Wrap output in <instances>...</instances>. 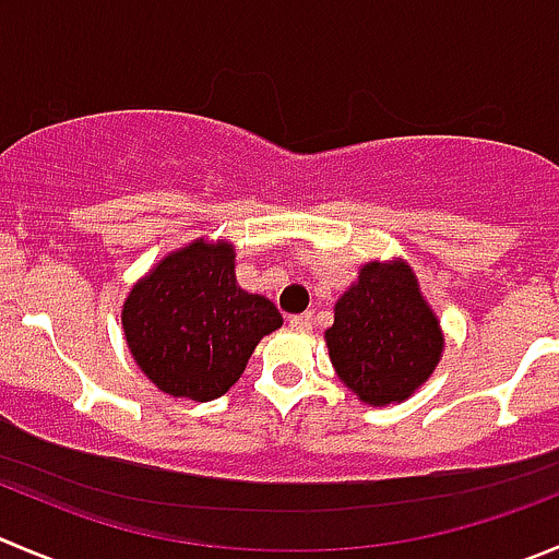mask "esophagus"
Wrapping results in <instances>:
<instances>
[{"label": "esophagus", "instance_id": "obj_1", "mask_svg": "<svg viewBox=\"0 0 559 559\" xmlns=\"http://www.w3.org/2000/svg\"><path fill=\"white\" fill-rule=\"evenodd\" d=\"M288 323H290V329H296V332H310L312 316H310V312H305V316H294Z\"/></svg>", "mask_w": 559, "mask_h": 559}]
</instances>
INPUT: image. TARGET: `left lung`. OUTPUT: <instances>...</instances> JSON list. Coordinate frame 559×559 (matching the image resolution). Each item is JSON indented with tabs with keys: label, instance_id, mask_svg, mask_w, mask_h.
I'll list each match as a JSON object with an SVG mask.
<instances>
[{
	"label": "left lung",
	"instance_id": "1",
	"mask_svg": "<svg viewBox=\"0 0 559 559\" xmlns=\"http://www.w3.org/2000/svg\"><path fill=\"white\" fill-rule=\"evenodd\" d=\"M326 345L340 381L368 406H386L430 379L444 334L412 265L370 260L334 305Z\"/></svg>",
	"mask_w": 559,
	"mask_h": 559
}]
</instances>
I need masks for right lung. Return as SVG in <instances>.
I'll use <instances>...</instances> for the list:
<instances>
[{
  "instance_id": "obj_1",
  "label": "right lung",
  "mask_w": 559,
  "mask_h": 559,
  "mask_svg": "<svg viewBox=\"0 0 559 559\" xmlns=\"http://www.w3.org/2000/svg\"><path fill=\"white\" fill-rule=\"evenodd\" d=\"M120 318L142 373L167 395L197 403L225 395L254 345L283 326L265 296L238 288L233 243L205 238L158 260Z\"/></svg>"
}]
</instances>
